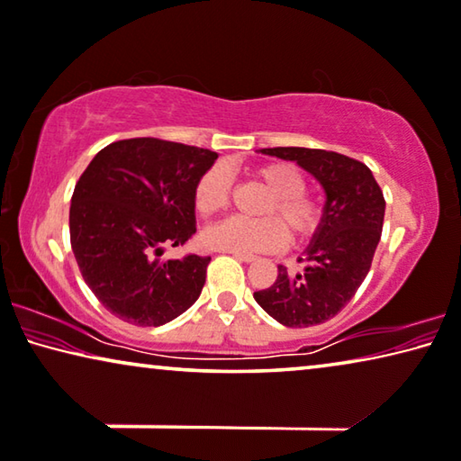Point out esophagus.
<instances>
[{"instance_id": "1", "label": "esophagus", "mask_w": 461, "mask_h": 461, "mask_svg": "<svg viewBox=\"0 0 461 461\" xmlns=\"http://www.w3.org/2000/svg\"><path fill=\"white\" fill-rule=\"evenodd\" d=\"M232 255H235V258L239 259V261H247V264H251V261H255L258 258H255V255H251V253H237V251H230Z\"/></svg>"}]
</instances>
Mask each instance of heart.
I'll return each mask as SVG.
<instances>
[{"instance_id": "b5f03b06", "label": "heart", "mask_w": 461, "mask_h": 461, "mask_svg": "<svg viewBox=\"0 0 461 461\" xmlns=\"http://www.w3.org/2000/svg\"><path fill=\"white\" fill-rule=\"evenodd\" d=\"M255 181L270 191V197L261 206L258 221L249 218H226L203 230V243L210 249L258 253L278 251L285 247L288 233L293 240H304L320 230L323 210L313 197L304 194V181L299 168L288 162H267L253 171ZM232 176L224 165L210 167L195 183L194 203L197 214L214 216L230 203Z\"/></svg>"}]
</instances>
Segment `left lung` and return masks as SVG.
Wrapping results in <instances>:
<instances>
[{
    "label": "left lung",
    "instance_id": "8db88e82",
    "mask_svg": "<svg viewBox=\"0 0 461 461\" xmlns=\"http://www.w3.org/2000/svg\"><path fill=\"white\" fill-rule=\"evenodd\" d=\"M270 157L294 160L325 189L320 230L299 274L278 266L270 288L253 293L267 315L286 328H309L336 317L371 270L384 230L385 200L365 162L317 148H264Z\"/></svg>",
    "mask_w": 461,
    "mask_h": 461
}]
</instances>
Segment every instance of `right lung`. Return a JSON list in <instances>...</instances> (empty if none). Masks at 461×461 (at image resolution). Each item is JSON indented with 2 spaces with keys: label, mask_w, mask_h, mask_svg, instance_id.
I'll return each mask as SVG.
<instances>
[{
  "label": "right lung",
  "mask_w": 461,
  "mask_h": 461,
  "mask_svg": "<svg viewBox=\"0 0 461 461\" xmlns=\"http://www.w3.org/2000/svg\"><path fill=\"white\" fill-rule=\"evenodd\" d=\"M216 158L203 148L131 138L104 146L80 175L72 251L84 282L119 320L157 328L197 301L210 258L160 255L195 235V183Z\"/></svg>",
  "instance_id": "add662e5"
}]
</instances>
